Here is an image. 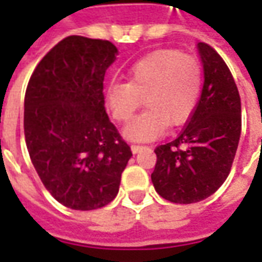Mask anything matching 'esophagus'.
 <instances>
[{
    "mask_svg": "<svg viewBox=\"0 0 262 262\" xmlns=\"http://www.w3.org/2000/svg\"><path fill=\"white\" fill-rule=\"evenodd\" d=\"M144 147L143 145H135V144H133V145H131V151L134 152V154H137V152H140L141 151V150H143Z\"/></svg>",
    "mask_w": 262,
    "mask_h": 262,
    "instance_id": "obj_1",
    "label": "esophagus"
}]
</instances>
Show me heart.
<instances>
[{
  "mask_svg": "<svg viewBox=\"0 0 262 262\" xmlns=\"http://www.w3.org/2000/svg\"><path fill=\"white\" fill-rule=\"evenodd\" d=\"M202 68L192 56L164 49L144 56L128 72V83H112L106 103L118 122H128L143 105L148 110L124 128V137L145 143L192 117L202 91Z\"/></svg>",
  "mask_w": 262,
  "mask_h": 262,
  "instance_id": "b5f03b06",
  "label": "heart"
}]
</instances>
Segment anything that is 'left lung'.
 I'll return each mask as SVG.
<instances>
[{
    "mask_svg": "<svg viewBox=\"0 0 262 262\" xmlns=\"http://www.w3.org/2000/svg\"><path fill=\"white\" fill-rule=\"evenodd\" d=\"M203 89L176 140L159 145L151 174L156 192L173 203H196L224 184L241 135V98L231 70L206 43H198Z\"/></svg>",
    "mask_w": 262,
    "mask_h": 262,
    "instance_id": "obj_1",
    "label": "left lung"
}]
</instances>
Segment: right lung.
<instances>
[{
    "instance_id": "1",
    "label": "right lung",
    "mask_w": 262,
    "mask_h": 262,
    "mask_svg": "<svg viewBox=\"0 0 262 262\" xmlns=\"http://www.w3.org/2000/svg\"><path fill=\"white\" fill-rule=\"evenodd\" d=\"M118 50L69 36L37 64L24 98V135L45 187L63 206L92 210L118 194L131 148L105 111L103 78Z\"/></svg>"
}]
</instances>
